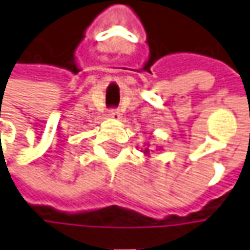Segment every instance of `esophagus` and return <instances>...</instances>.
Listing matches in <instances>:
<instances>
[{
    "label": "esophagus",
    "mask_w": 250,
    "mask_h": 250,
    "mask_svg": "<svg viewBox=\"0 0 250 250\" xmlns=\"http://www.w3.org/2000/svg\"><path fill=\"white\" fill-rule=\"evenodd\" d=\"M108 115H110L111 118H114V120H120V118H121V111H120L118 108H111Z\"/></svg>",
    "instance_id": "34e87169"
}]
</instances>
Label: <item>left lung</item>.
Returning <instances> with one entry per match:
<instances>
[{
    "instance_id": "1",
    "label": "left lung",
    "mask_w": 250,
    "mask_h": 250,
    "mask_svg": "<svg viewBox=\"0 0 250 250\" xmlns=\"http://www.w3.org/2000/svg\"><path fill=\"white\" fill-rule=\"evenodd\" d=\"M144 154H146V155L149 154V149H148V148H146V149H144Z\"/></svg>"
}]
</instances>
